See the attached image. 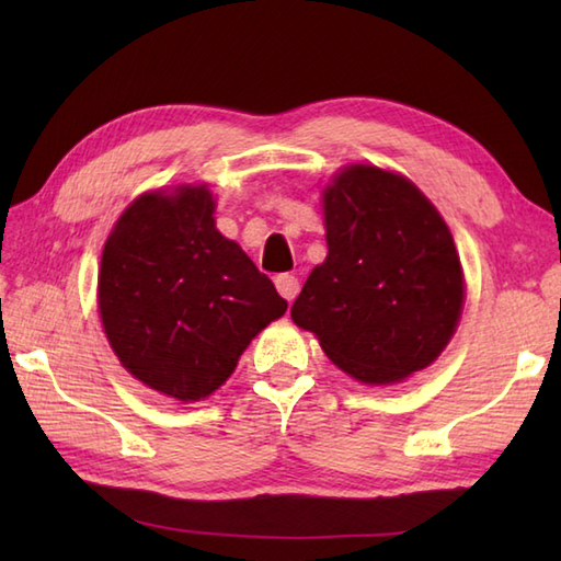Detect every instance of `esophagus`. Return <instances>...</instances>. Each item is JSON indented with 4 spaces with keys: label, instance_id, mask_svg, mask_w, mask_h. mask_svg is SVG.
<instances>
[{
    "label": "esophagus",
    "instance_id": "1",
    "mask_svg": "<svg viewBox=\"0 0 561 561\" xmlns=\"http://www.w3.org/2000/svg\"><path fill=\"white\" fill-rule=\"evenodd\" d=\"M274 287H277L284 299L294 301L296 294H299V279H296L294 274H279V277L274 279Z\"/></svg>",
    "mask_w": 561,
    "mask_h": 561
}]
</instances>
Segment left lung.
Listing matches in <instances>:
<instances>
[{"instance_id":"8db88e82","label":"left lung","mask_w":561,"mask_h":561,"mask_svg":"<svg viewBox=\"0 0 561 561\" xmlns=\"http://www.w3.org/2000/svg\"><path fill=\"white\" fill-rule=\"evenodd\" d=\"M323 211L328 257L294 301V323L362 383H398L434 364L465 301L444 217L408 178L366 163L332 178Z\"/></svg>"}]
</instances>
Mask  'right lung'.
Returning a JSON list of instances; mask_svg holds the SVG:
<instances>
[{"mask_svg":"<svg viewBox=\"0 0 561 561\" xmlns=\"http://www.w3.org/2000/svg\"><path fill=\"white\" fill-rule=\"evenodd\" d=\"M214 207L207 185L145 193L101 255L99 313L113 352L183 402L224 386L250 340L287 311L267 274L217 231Z\"/></svg>","mask_w":561,"mask_h":561,"instance_id":"1","label":"right lung"}]
</instances>
